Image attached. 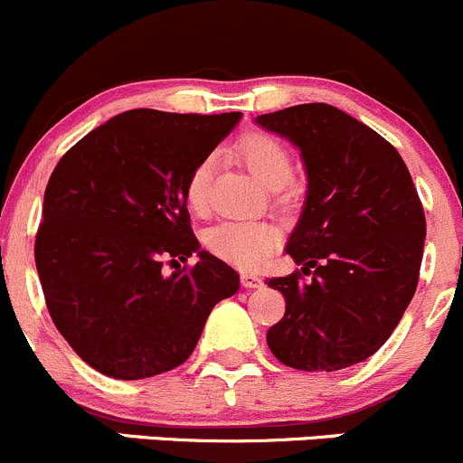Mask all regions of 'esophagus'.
Returning <instances> with one entry per match:
<instances>
[{"mask_svg": "<svg viewBox=\"0 0 463 463\" xmlns=\"http://www.w3.org/2000/svg\"><path fill=\"white\" fill-rule=\"evenodd\" d=\"M241 283H242V288L256 289V288H260V285H263V279H260V276L256 274V271H242V274H241Z\"/></svg>", "mask_w": 463, "mask_h": 463, "instance_id": "esophagus-1", "label": "esophagus"}]
</instances>
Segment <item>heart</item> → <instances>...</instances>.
Instances as JSON below:
<instances>
[{
	"instance_id": "obj_1",
	"label": "heart",
	"mask_w": 463,
	"mask_h": 463,
	"mask_svg": "<svg viewBox=\"0 0 463 463\" xmlns=\"http://www.w3.org/2000/svg\"><path fill=\"white\" fill-rule=\"evenodd\" d=\"M238 154L247 162L251 174L271 189H279L292 178V158L283 142L263 131H251L238 145ZM216 160L204 156L189 171L184 183V200L194 213H207L212 203V180ZM279 233L267 222L225 221L207 233V247L221 259L238 267H256L263 263L276 247Z\"/></svg>"
}]
</instances>
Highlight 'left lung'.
<instances>
[{
    "instance_id": "left-lung-1",
    "label": "left lung",
    "mask_w": 463,
    "mask_h": 463,
    "mask_svg": "<svg viewBox=\"0 0 463 463\" xmlns=\"http://www.w3.org/2000/svg\"><path fill=\"white\" fill-rule=\"evenodd\" d=\"M256 122L294 142L307 169L303 216L285 247L301 271L267 279L285 297L267 345L305 373L361 364L388 341L417 289L426 216L406 162L330 104H298Z\"/></svg>"
}]
</instances>
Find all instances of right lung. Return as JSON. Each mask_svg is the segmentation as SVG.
<instances>
[{
  "label": "right lung",
  "instance_id": "right-lung-1",
  "mask_svg": "<svg viewBox=\"0 0 463 463\" xmlns=\"http://www.w3.org/2000/svg\"><path fill=\"white\" fill-rule=\"evenodd\" d=\"M241 113L133 109L87 133L51 174L35 236L46 307L82 361L133 381L189 359L238 271L200 250L184 183ZM176 267L166 277L164 265Z\"/></svg>",
  "mask_w": 463,
  "mask_h": 463
}]
</instances>
